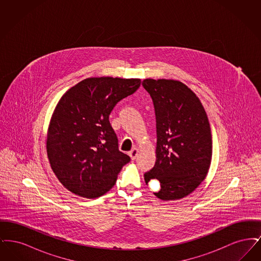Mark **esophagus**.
Returning a JSON list of instances; mask_svg holds the SVG:
<instances>
[{
    "mask_svg": "<svg viewBox=\"0 0 261 261\" xmlns=\"http://www.w3.org/2000/svg\"><path fill=\"white\" fill-rule=\"evenodd\" d=\"M138 153H139V150L138 149H133L130 152H129V156L131 158L132 161H135L137 156H138Z\"/></svg>",
    "mask_w": 261,
    "mask_h": 261,
    "instance_id": "34e87169",
    "label": "esophagus"
}]
</instances>
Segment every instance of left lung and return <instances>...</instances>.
I'll use <instances>...</instances> for the list:
<instances>
[{
    "mask_svg": "<svg viewBox=\"0 0 261 261\" xmlns=\"http://www.w3.org/2000/svg\"><path fill=\"white\" fill-rule=\"evenodd\" d=\"M153 101L156 119V160L145 182L156 179L162 200L183 199L205 179L211 167L212 138L210 121L197 95L181 81H143Z\"/></svg>",
    "mask_w": 261,
    "mask_h": 261,
    "instance_id": "1",
    "label": "left lung"
}]
</instances>
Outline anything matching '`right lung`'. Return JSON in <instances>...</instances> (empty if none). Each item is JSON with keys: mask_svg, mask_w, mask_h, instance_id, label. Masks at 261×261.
<instances>
[{"mask_svg": "<svg viewBox=\"0 0 261 261\" xmlns=\"http://www.w3.org/2000/svg\"><path fill=\"white\" fill-rule=\"evenodd\" d=\"M140 85L139 78L90 77L62 95L50 117L46 149L51 170L69 192L96 199L114 186L130 158L118 149L109 116Z\"/></svg>", "mask_w": 261, "mask_h": 261, "instance_id": "add662e5", "label": "right lung"}]
</instances>
